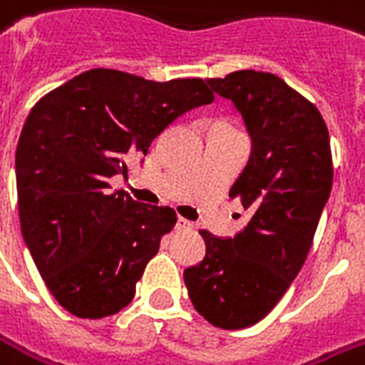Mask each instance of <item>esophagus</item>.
<instances>
[{
	"mask_svg": "<svg viewBox=\"0 0 365 365\" xmlns=\"http://www.w3.org/2000/svg\"><path fill=\"white\" fill-rule=\"evenodd\" d=\"M194 224L190 220H185V218H182V216H178V220H175V230H190Z\"/></svg>",
	"mask_w": 365,
	"mask_h": 365,
	"instance_id": "34e87169",
	"label": "esophagus"
}]
</instances>
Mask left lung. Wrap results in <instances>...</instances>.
<instances>
[{"label":"left lung","mask_w":365,"mask_h":365,"mask_svg":"<svg viewBox=\"0 0 365 365\" xmlns=\"http://www.w3.org/2000/svg\"><path fill=\"white\" fill-rule=\"evenodd\" d=\"M232 101L252 141L230 187L248 212L232 238L202 230L206 257L183 270L195 311L222 329L255 325L303 267L333 183L327 125L315 105L270 72L238 70L210 78Z\"/></svg>","instance_id":"left-lung-1"}]
</instances>
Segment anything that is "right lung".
Here are the masks:
<instances>
[{
  "label": "right lung",
  "instance_id": "right-lung-1",
  "mask_svg": "<svg viewBox=\"0 0 365 365\" xmlns=\"http://www.w3.org/2000/svg\"><path fill=\"white\" fill-rule=\"evenodd\" d=\"M212 101L202 78L95 68L30 110L16 149L21 236L68 313L101 319L131 303L175 212L113 192L108 178L127 175L125 159L147 155L168 125Z\"/></svg>",
  "mask_w": 365,
  "mask_h": 365
}]
</instances>
